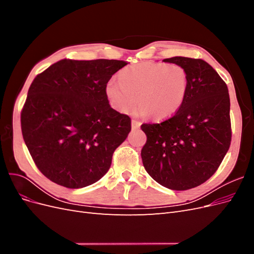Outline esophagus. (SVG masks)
<instances>
[{"label": "esophagus", "instance_id": "obj_1", "mask_svg": "<svg viewBox=\"0 0 254 254\" xmlns=\"http://www.w3.org/2000/svg\"><path fill=\"white\" fill-rule=\"evenodd\" d=\"M131 127L132 129H139L141 127V123L136 120H132L131 121Z\"/></svg>", "mask_w": 254, "mask_h": 254}]
</instances>
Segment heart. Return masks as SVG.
Masks as SVG:
<instances>
[{
    "label": "heart",
    "instance_id": "1",
    "mask_svg": "<svg viewBox=\"0 0 254 254\" xmlns=\"http://www.w3.org/2000/svg\"><path fill=\"white\" fill-rule=\"evenodd\" d=\"M188 89V73L179 64L146 61L127 66L111 78L106 93L114 109L132 111L137 105L141 113L155 120L174 115L181 107Z\"/></svg>",
    "mask_w": 254,
    "mask_h": 254
}]
</instances>
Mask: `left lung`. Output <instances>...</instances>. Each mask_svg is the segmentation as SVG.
I'll return each mask as SVG.
<instances>
[{
	"mask_svg": "<svg viewBox=\"0 0 254 254\" xmlns=\"http://www.w3.org/2000/svg\"><path fill=\"white\" fill-rule=\"evenodd\" d=\"M163 61L186 68L187 94L174 117L141 126L147 136L141 157L153 180L186 190L211 178L229 150L230 97L226 82L204 60L177 56Z\"/></svg>",
	"mask_w": 254,
	"mask_h": 254,
	"instance_id": "1",
	"label": "left lung"
}]
</instances>
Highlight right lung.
Listing matches in <instances>:
<instances>
[{"mask_svg": "<svg viewBox=\"0 0 254 254\" xmlns=\"http://www.w3.org/2000/svg\"><path fill=\"white\" fill-rule=\"evenodd\" d=\"M123 60L63 59L36 76L21 112L23 139L51 181L80 189L109 171L131 120L112 109L106 86Z\"/></svg>", "mask_w": 254, "mask_h": 254, "instance_id": "obj_1", "label": "right lung"}]
</instances>
